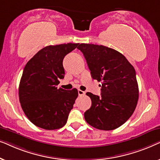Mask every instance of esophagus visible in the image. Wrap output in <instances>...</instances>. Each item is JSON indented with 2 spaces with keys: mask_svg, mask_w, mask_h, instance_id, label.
Segmentation results:
<instances>
[{
  "mask_svg": "<svg viewBox=\"0 0 160 160\" xmlns=\"http://www.w3.org/2000/svg\"><path fill=\"white\" fill-rule=\"evenodd\" d=\"M78 95L79 96H82V95H85V92L82 91V90H80V89H78Z\"/></svg>",
  "mask_w": 160,
  "mask_h": 160,
  "instance_id": "obj_1",
  "label": "esophagus"
}]
</instances>
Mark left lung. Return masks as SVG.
<instances>
[{
    "label": "left lung",
    "instance_id": "1",
    "mask_svg": "<svg viewBox=\"0 0 160 160\" xmlns=\"http://www.w3.org/2000/svg\"><path fill=\"white\" fill-rule=\"evenodd\" d=\"M92 78L101 82V96L87 92L90 108L84 112L89 125L98 130H112L129 119L136 108L138 85L134 67L123 54L102 45L81 43Z\"/></svg>",
    "mask_w": 160,
    "mask_h": 160
}]
</instances>
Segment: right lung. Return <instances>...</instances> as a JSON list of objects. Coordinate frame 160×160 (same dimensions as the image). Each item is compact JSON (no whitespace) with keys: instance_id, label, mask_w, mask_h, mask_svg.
<instances>
[{"instance_id":"right-lung-1","label":"right lung","mask_w":160,"mask_h":160,"mask_svg":"<svg viewBox=\"0 0 160 160\" xmlns=\"http://www.w3.org/2000/svg\"><path fill=\"white\" fill-rule=\"evenodd\" d=\"M78 43L47 46L26 64L19 86L22 108L28 119L45 130H57L66 124L78 97V90L58 88L64 78L62 61Z\"/></svg>"}]
</instances>
